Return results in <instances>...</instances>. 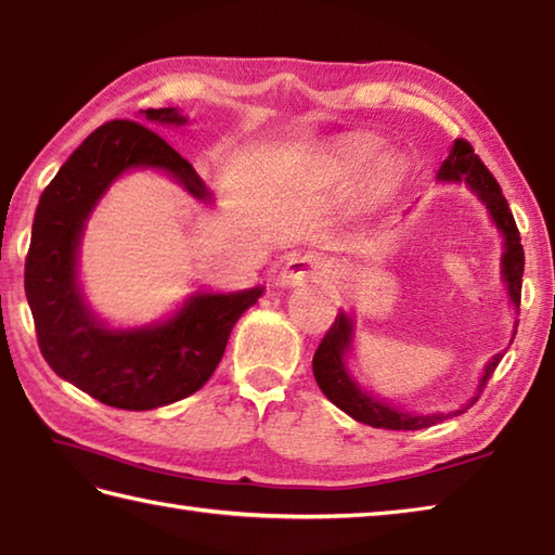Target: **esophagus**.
<instances>
[{
  "instance_id": "1",
  "label": "esophagus",
  "mask_w": 555,
  "mask_h": 555,
  "mask_svg": "<svg viewBox=\"0 0 555 555\" xmlns=\"http://www.w3.org/2000/svg\"><path fill=\"white\" fill-rule=\"evenodd\" d=\"M333 266L326 256L321 254H305L287 260V266L280 273L282 287L305 285V282H331Z\"/></svg>"
}]
</instances>
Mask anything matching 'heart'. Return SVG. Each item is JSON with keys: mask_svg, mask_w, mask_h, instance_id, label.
<instances>
[{"mask_svg": "<svg viewBox=\"0 0 555 555\" xmlns=\"http://www.w3.org/2000/svg\"><path fill=\"white\" fill-rule=\"evenodd\" d=\"M364 156H367V150L364 147H348L340 154V159L348 169H358V166L364 162Z\"/></svg>", "mask_w": 555, "mask_h": 555, "instance_id": "heart-1", "label": "heart"}]
</instances>
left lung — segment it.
Masks as SVG:
<instances>
[{
	"mask_svg": "<svg viewBox=\"0 0 555 555\" xmlns=\"http://www.w3.org/2000/svg\"><path fill=\"white\" fill-rule=\"evenodd\" d=\"M437 179L440 181H464L472 191L478 195V201L488 207L490 217H493L495 227L505 238V254H503V280L509 292L512 305L519 309L521 299V273H525V248L519 244V229L515 224V217H512L509 205L505 201L503 191H500L498 181L493 173L486 169V164L474 154V147L466 140H454L449 156L442 162L440 171H437ZM352 340V319L348 313H338L333 326L328 328L326 336H323L319 350L313 352V376H317L319 389L326 393L331 403H336L340 411L354 417L358 423L372 425V427H384V430H423V427H430L447 421V417H454L464 413L466 408H472L480 391L486 389L490 376H493L495 367L503 360V352H498L493 360L486 364V372L480 376L476 386V396L466 405L459 408L452 413H405L401 408L389 405L386 401L374 399L372 393L362 391L358 382L352 379L348 367H345V352L350 348Z\"/></svg>",
	"mask_w": 555,
	"mask_h": 555,
	"instance_id": "obj_1",
	"label": "left lung"
}]
</instances>
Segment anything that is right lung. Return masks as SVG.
<instances>
[{
	"instance_id": "obj_1",
	"label": "right lung",
	"mask_w": 555,
	"mask_h": 555,
	"mask_svg": "<svg viewBox=\"0 0 555 555\" xmlns=\"http://www.w3.org/2000/svg\"><path fill=\"white\" fill-rule=\"evenodd\" d=\"M142 113L150 122H188L176 108ZM130 169H159L195 201H212L193 166L147 125L103 122L40 195L24 285L40 352L52 372L106 405L152 411L185 399L210 379L234 323L263 287L229 295L197 292L171 319L144 328H108L93 317L77 280L81 232L103 193Z\"/></svg>"
}]
</instances>
